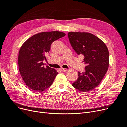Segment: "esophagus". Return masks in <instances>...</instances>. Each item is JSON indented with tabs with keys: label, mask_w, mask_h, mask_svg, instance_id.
Instances as JSON below:
<instances>
[{
	"label": "esophagus",
	"mask_w": 127,
	"mask_h": 127,
	"mask_svg": "<svg viewBox=\"0 0 127 127\" xmlns=\"http://www.w3.org/2000/svg\"><path fill=\"white\" fill-rule=\"evenodd\" d=\"M60 70L61 71H63V72H65V71H67L68 70L67 69H66V68H60Z\"/></svg>",
	"instance_id": "esophagus-1"
}]
</instances>
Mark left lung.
I'll return each mask as SVG.
<instances>
[{
	"label": "left lung",
	"mask_w": 127,
	"mask_h": 127,
	"mask_svg": "<svg viewBox=\"0 0 127 127\" xmlns=\"http://www.w3.org/2000/svg\"><path fill=\"white\" fill-rule=\"evenodd\" d=\"M68 36L78 55H83L85 72H78L72 86L81 92L93 90L101 82L108 69L109 53L106 45L97 36L89 33L69 32Z\"/></svg>",
	"instance_id": "obj_1"
}]
</instances>
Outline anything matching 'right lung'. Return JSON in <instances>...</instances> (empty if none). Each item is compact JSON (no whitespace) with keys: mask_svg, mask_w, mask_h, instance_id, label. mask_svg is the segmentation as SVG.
Returning a JSON list of instances; mask_svg holds the SVG:
<instances>
[{"mask_svg":"<svg viewBox=\"0 0 127 127\" xmlns=\"http://www.w3.org/2000/svg\"><path fill=\"white\" fill-rule=\"evenodd\" d=\"M65 35L59 31L42 32L30 37L22 45L18 57L19 70L31 90L41 92L52 85L58 72L48 66L44 67L43 61L52 42Z\"/></svg>","mask_w":127,"mask_h":127,"instance_id":"add662e5","label":"right lung"}]
</instances>
